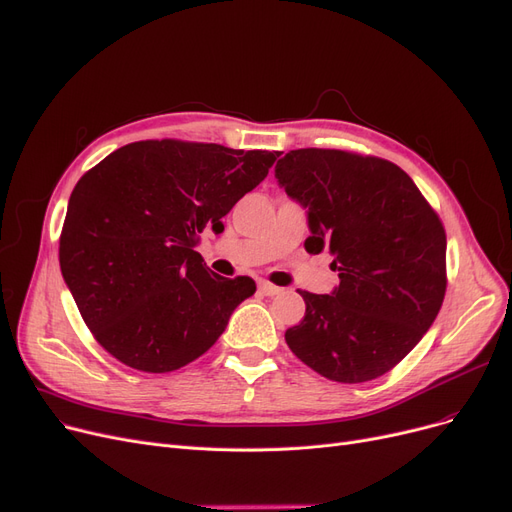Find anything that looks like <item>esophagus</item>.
<instances>
[{"instance_id":"esophagus-1","label":"esophagus","mask_w":512,"mask_h":512,"mask_svg":"<svg viewBox=\"0 0 512 512\" xmlns=\"http://www.w3.org/2000/svg\"><path fill=\"white\" fill-rule=\"evenodd\" d=\"M258 290H260V294H264V296H277V294L283 292V288H279V285H273V283H269V281H260V283H258Z\"/></svg>"}]
</instances>
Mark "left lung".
<instances>
[{"label":"left lung","instance_id":"left-lung-1","mask_svg":"<svg viewBox=\"0 0 512 512\" xmlns=\"http://www.w3.org/2000/svg\"><path fill=\"white\" fill-rule=\"evenodd\" d=\"M275 178L306 208L309 254L334 256L332 294L300 292L292 353L327 380L386 374L433 325L445 296L447 239L437 212L395 163L336 149L285 153Z\"/></svg>","mask_w":512,"mask_h":512}]
</instances>
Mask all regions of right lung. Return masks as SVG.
<instances>
[{
	"label": "right lung",
	"instance_id": "1",
	"mask_svg": "<svg viewBox=\"0 0 512 512\" xmlns=\"http://www.w3.org/2000/svg\"><path fill=\"white\" fill-rule=\"evenodd\" d=\"M277 151L140 140L79 178L60 233V271L98 344L166 374L220 338L250 277H220L195 252L201 233L267 178Z\"/></svg>",
	"mask_w": 512,
	"mask_h": 512
}]
</instances>
